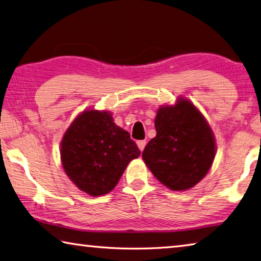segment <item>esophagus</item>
<instances>
[{
	"label": "esophagus",
	"instance_id": "34e87169",
	"mask_svg": "<svg viewBox=\"0 0 261 261\" xmlns=\"http://www.w3.org/2000/svg\"><path fill=\"white\" fill-rule=\"evenodd\" d=\"M145 144H147L145 141H138V147L140 149V151H143L144 148H145Z\"/></svg>",
	"mask_w": 261,
	"mask_h": 261
}]
</instances>
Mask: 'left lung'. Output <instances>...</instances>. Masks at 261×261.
<instances>
[{
  "mask_svg": "<svg viewBox=\"0 0 261 261\" xmlns=\"http://www.w3.org/2000/svg\"><path fill=\"white\" fill-rule=\"evenodd\" d=\"M156 138L142 153L145 165L168 189L193 188L207 174L217 153L213 130L188 98L159 107L154 118Z\"/></svg>",
  "mask_w": 261,
  "mask_h": 261,
  "instance_id": "obj_1",
  "label": "left lung"
}]
</instances>
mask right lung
<instances>
[{
    "mask_svg": "<svg viewBox=\"0 0 261 261\" xmlns=\"http://www.w3.org/2000/svg\"><path fill=\"white\" fill-rule=\"evenodd\" d=\"M112 113L86 109L71 122L61 141L64 172L81 191L98 197L114 189L133 159L140 156L128 132Z\"/></svg>",
    "mask_w": 261,
    "mask_h": 261,
    "instance_id": "right-lung-1",
    "label": "right lung"
}]
</instances>
